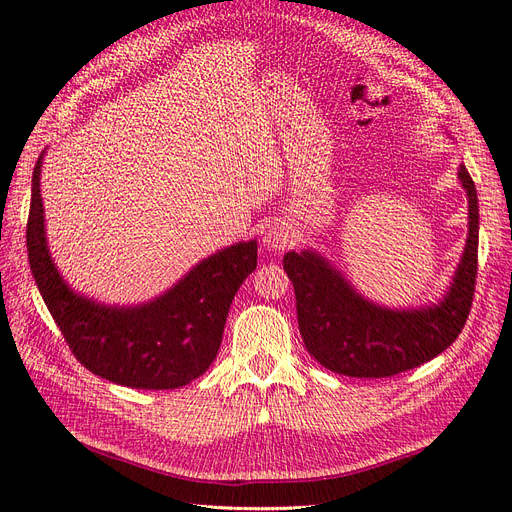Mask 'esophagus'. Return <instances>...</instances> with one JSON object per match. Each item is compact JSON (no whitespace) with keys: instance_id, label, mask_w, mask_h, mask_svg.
Returning <instances> with one entry per match:
<instances>
[{"instance_id":"obj_1","label":"esophagus","mask_w":512,"mask_h":512,"mask_svg":"<svg viewBox=\"0 0 512 512\" xmlns=\"http://www.w3.org/2000/svg\"><path fill=\"white\" fill-rule=\"evenodd\" d=\"M262 243H265L269 252H282L286 247L294 245V239H292V232L284 224H273L265 232V237H262Z\"/></svg>"}]
</instances>
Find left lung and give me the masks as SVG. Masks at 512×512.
<instances>
[{"mask_svg":"<svg viewBox=\"0 0 512 512\" xmlns=\"http://www.w3.org/2000/svg\"><path fill=\"white\" fill-rule=\"evenodd\" d=\"M457 175L468 194V241L438 305L380 307L363 299L320 254L305 250L284 256L303 344L320 365L352 378H389L431 361L459 337L476 284L478 198L468 168L461 164Z\"/></svg>","mask_w":512,"mask_h":512,"instance_id":"obj_1","label":"left lung"}]
</instances>
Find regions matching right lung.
Wrapping results in <instances>:
<instances>
[{
	"instance_id": "1",
	"label": "right lung",
	"mask_w": 512,
	"mask_h": 512,
	"mask_svg": "<svg viewBox=\"0 0 512 512\" xmlns=\"http://www.w3.org/2000/svg\"><path fill=\"white\" fill-rule=\"evenodd\" d=\"M42 156L34 166L27 254L36 286L76 361L91 374L132 389H179L203 376L220 350L232 299L256 269V241L205 258L162 297L108 307L76 294L46 247L40 196Z\"/></svg>"
}]
</instances>
